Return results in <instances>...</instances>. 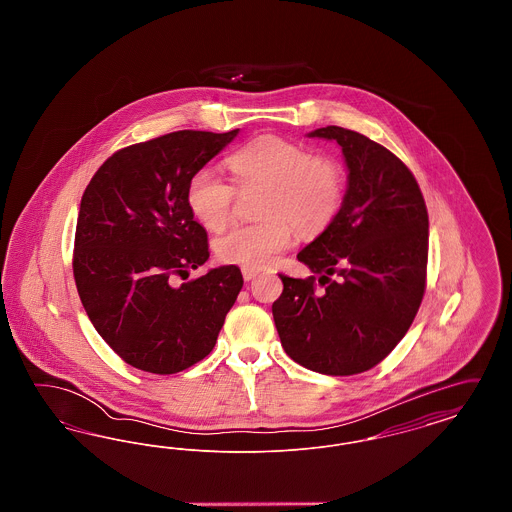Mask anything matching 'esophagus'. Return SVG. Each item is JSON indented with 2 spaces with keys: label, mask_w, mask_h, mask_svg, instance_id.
Masks as SVG:
<instances>
[{
  "label": "esophagus",
  "mask_w": 512,
  "mask_h": 512,
  "mask_svg": "<svg viewBox=\"0 0 512 512\" xmlns=\"http://www.w3.org/2000/svg\"><path fill=\"white\" fill-rule=\"evenodd\" d=\"M257 274H259V270H255V268H242V276H244L245 282L253 280Z\"/></svg>",
  "instance_id": "34e87169"
}]
</instances>
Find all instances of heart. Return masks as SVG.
Returning a JSON list of instances; mask_svg holds the SVG:
<instances>
[{
  "label": "heart",
  "instance_id": "b5f03b06",
  "mask_svg": "<svg viewBox=\"0 0 512 512\" xmlns=\"http://www.w3.org/2000/svg\"><path fill=\"white\" fill-rule=\"evenodd\" d=\"M238 190L261 188L255 217L220 236L215 253L222 263L244 268L270 267L290 245L293 230L301 238L324 232L340 213L345 172L330 157L280 136H259L238 147L226 161ZM188 207L195 220L219 232L234 211L236 190L209 169L188 182Z\"/></svg>",
  "mask_w": 512,
  "mask_h": 512
}]
</instances>
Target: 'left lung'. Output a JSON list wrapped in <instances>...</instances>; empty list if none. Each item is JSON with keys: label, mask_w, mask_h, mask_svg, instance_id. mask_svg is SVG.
I'll return each instance as SVG.
<instances>
[{"label": "left lung", "mask_w": 512, "mask_h": 512, "mask_svg": "<svg viewBox=\"0 0 512 512\" xmlns=\"http://www.w3.org/2000/svg\"><path fill=\"white\" fill-rule=\"evenodd\" d=\"M309 136L340 144L347 192L334 222L297 253L315 274H280L272 317L295 363L351 376L384 361L413 324L426 290L428 211L390 149L341 126Z\"/></svg>", "instance_id": "8db88e82"}]
</instances>
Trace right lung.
Returning <instances> with one entry per match:
<instances>
[{
	"label": "right lung",
	"instance_id": "right-lung-1",
	"mask_svg": "<svg viewBox=\"0 0 512 512\" xmlns=\"http://www.w3.org/2000/svg\"><path fill=\"white\" fill-rule=\"evenodd\" d=\"M238 132L178 130L122 147L82 195L76 290L99 336L134 368L176 374L205 359L244 286L236 265L172 286L209 259L207 232L188 207V182Z\"/></svg>",
	"mask_w": 512,
	"mask_h": 512
}]
</instances>
